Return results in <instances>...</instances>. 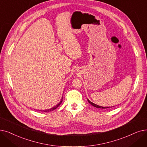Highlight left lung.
<instances>
[{
    "label": "left lung",
    "mask_w": 147,
    "mask_h": 147,
    "mask_svg": "<svg viewBox=\"0 0 147 147\" xmlns=\"http://www.w3.org/2000/svg\"><path fill=\"white\" fill-rule=\"evenodd\" d=\"M88 101L89 103H90L92 106H94V107H97V108H100V109H107V108H109V107H102V106H98V105H95V104L92 103V102H91V101H89L88 99Z\"/></svg>",
    "instance_id": "obj_1"
}]
</instances>
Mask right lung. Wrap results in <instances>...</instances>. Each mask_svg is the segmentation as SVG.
Instances as JSON below:
<instances>
[{
    "instance_id": "1",
    "label": "right lung",
    "mask_w": 147,
    "mask_h": 147,
    "mask_svg": "<svg viewBox=\"0 0 147 147\" xmlns=\"http://www.w3.org/2000/svg\"><path fill=\"white\" fill-rule=\"evenodd\" d=\"M62 102V99H61V100L60 101V102L56 106H55V107H52V108H51V109H47V110H43V111H42V112H50V111H54L55 109H56V108H58L59 106H60V105L61 104V103Z\"/></svg>"
}]
</instances>
